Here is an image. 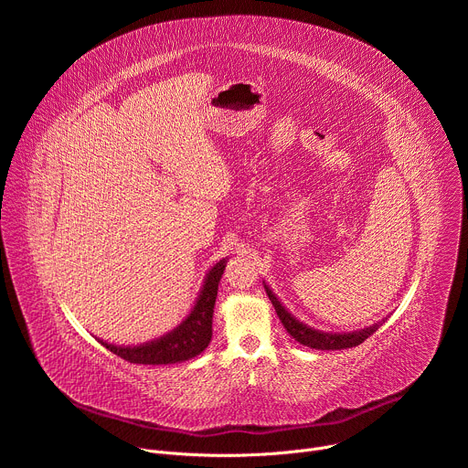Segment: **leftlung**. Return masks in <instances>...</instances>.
<instances>
[{
    "label": "left lung",
    "instance_id": "1",
    "mask_svg": "<svg viewBox=\"0 0 468 468\" xmlns=\"http://www.w3.org/2000/svg\"><path fill=\"white\" fill-rule=\"evenodd\" d=\"M266 289V294H269L282 324L285 325L287 333H291V337L294 341H298L300 345L303 346H309V348H314V350H345V348H354V346H359L363 341H367L372 333L381 325V322L370 325V327H365L361 331H352V333H324V331H318V329H313L305 324H302L300 320H296L283 305L282 302L276 298V294L264 285ZM385 322V320H383Z\"/></svg>",
    "mask_w": 468,
    "mask_h": 468
}]
</instances>
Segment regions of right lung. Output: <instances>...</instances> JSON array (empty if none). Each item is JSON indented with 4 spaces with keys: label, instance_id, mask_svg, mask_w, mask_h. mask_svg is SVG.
<instances>
[{
    "label": "right lung",
    "instance_id": "1",
    "mask_svg": "<svg viewBox=\"0 0 468 468\" xmlns=\"http://www.w3.org/2000/svg\"><path fill=\"white\" fill-rule=\"evenodd\" d=\"M226 262L228 261L222 259L213 266L190 314L165 337L141 346H114L98 341L112 354L137 365H170L199 356L209 346L213 337L215 302Z\"/></svg>",
    "mask_w": 468,
    "mask_h": 468
}]
</instances>
